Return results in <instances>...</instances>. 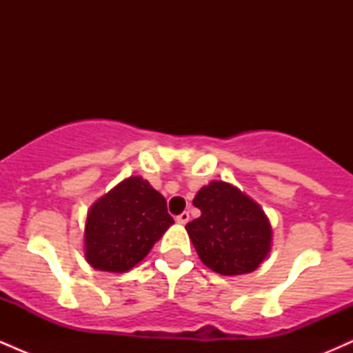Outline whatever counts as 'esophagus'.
<instances>
[{
	"mask_svg": "<svg viewBox=\"0 0 353 353\" xmlns=\"http://www.w3.org/2000/svg\"><path fill=\"white\" fill-rule=\"evenodd\" d=\"M176 221L179 222V224H188V222H189V212L179 214V216L176 217Z\"/></svg>",
	"mask_w": 353,
	"mask_h": 353,
	"instance_id": "obj_1",
	"label": "esophagus"
}]
</instances>
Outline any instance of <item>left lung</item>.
<instances>
[{"instance_id":"obj_1","label":"left lung","mask_w":353,"mask_h":353,"mask_svg":"<svg viewBox=\"0 0 353 353\" xmlns=\"http://www.w3.org/2000/svg\"><path fill=\"white\" fill-rule=\"evenodd\" d=\"M192 204L201 217L185 225L201 261L222 275L249 274L267 257L272 229L264 210L228 182L202 188Z\"/></svg>"}]
</instances>
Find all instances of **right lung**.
I'll list each match as a JSON object with an SVG mask.
<instances>
[{"label": "right lung", "instance_id": "add662e5", "mask_svg": "<svg viewBox=\"0 0 353 353\" xmlns=\"http://www.w3.org/2000/svg\"><path fill=\"white\" fill-rule=\"evenodd\" d=\"M172 224L164 197L143 177H129L89 209L86 261L104 272H125Z\"/></svg>", "mask_w": 353, "mask_h": 353}]
</instances>
